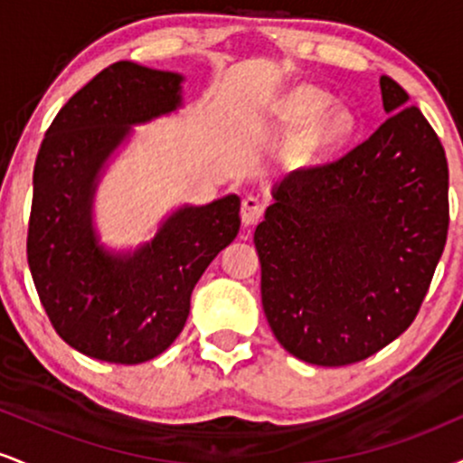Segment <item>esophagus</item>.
Returning <instances> with one entry per match:
<instances>
[{
  "mask_svg": "<svg viewBox=\"0 0 463 463\" xmlns=\"http://www.w3.org/2000/svg\"><path fill=\"white\" fill-rule=\"evenodd\" d=\"M263 215V202L257 195H246L241 202V222L243 226H252L261 220Z\"/></svg>",
  "mask_w": 463,
  "mask_h": 463,
  "instance_id": "obj_1",
  "label": "esophagus"
}]
</instances>
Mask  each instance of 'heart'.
Here are the masks:
<instances>
[{
    "label": "heart",
    "mask_w": 463,
    "mask_h": 463,
    "mask_svg": "<svg viewBox=\"0 0 463 463\" xmlns=\"http://www.w3.org/2000/svg\"><path fill=\"white\" fill-rule=\"evenodd\" d=\"M324 106H326V95L313 91V89H300L287 102V115L296 124H305V121L316 117V121H313L305 139H302V146L309 154L331 150L339 141L346 139L348 132L353 130V117L346 110L331 109L322 114Z\"/></svg>",
    "instance_id": "1"
}]
</instances>
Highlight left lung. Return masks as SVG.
<instances>
[{
	"instance_id": "1",
	"label": "left lung",
	"mask_w": 463,
	"mask_h": 463,
	"mask_svg": "<svg viewBox=\"0 0 463 463\" xmlns=\"http://www.w3.org/2000/svg\"><path fill=\"white\" fill-rule=\"evenodd\" d=\"M379 84L390 117L337 161L276 184L254 231L269 328L313 365L357 364L405 333L444 252V147L401 84Z\"/></svg>"
}]
</instances>
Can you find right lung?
<instances>
[{
    "instance_id": "add662e5",
    "label": "right lung",
    "mask_w": 463,
    "mask_h": 463,
    "mask_svg": "<svg viewBox=\"0 0 463 463\" xmlns=\"http://www.w3.org/2000/svg\"><path fill=\"white\" fill-rule=\"evenodd\" d=\"M183 76L121 61L84 84L54 117L34 165L28 265L56 333L87 357L135 365L172 346L191 291L239 232L235 194L184 204L135 252H109L93 228L106 161L132 126L183 104Z\"/></svg>"
}]
</instances>
